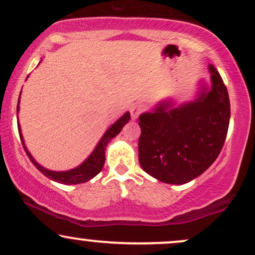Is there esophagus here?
I'll return each instance as SVG.
<instances>
[{
  "mask_svg": "<svg viewBox=\"0 0 255 255\" xmlns=\"http://www.w3.org/2000/svg\"><path fill=\"white\" fill-rule=\"evenodd\" d=\"M145 110V107L142 104H134L130 107V115H131V119L135 120L137 116L140 115L141 113H144Z\"/></svg>",
  "mask_w": 255,
  "mask_h": 255,
  "instance_id": "34e87169",
  "label": "esophagus"
}]
</instances>
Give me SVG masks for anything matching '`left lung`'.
<instances>
[{
  "label": "left lung",
  "mask_w": 255,
  "mask_h": 255,
  "mask_svg": "<svg viewBox=\"0 0 255 255\" xmlns=\"http://www.w3.org/2000/svg\"><path fill=\"white\" fill-rule=\"evenodd\" d=\"M211 87L201 85L194 101L174 108L172 101L158 103L139 116V163L164 183L194 180L217 159L230 121L228 90L217 69L209 64Z\"/></svg>",
  "instance_id": "1"
}]
</instances>
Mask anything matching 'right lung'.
<instances>
[{
  "instance_id": "obj_1",
  "label": "right lung",
  "mask_w": 255,
  "mask_h": 255,
  "mask_svg": "<svg viewBox=\"0 0 255 255\" xmlns=\"http://www.w3.org/2000/svg\"><path fill=\"white\" fill-rule=\"evenodd\" d=\"M21 95V93H20ZM20 96H19V102H17V107H16V115L19 113L20 107ZM130 120V114L125 113L124 115L120 118L115 124H113L108 128L107 131L104 133V135L101 137L99 142L97 144V146L95 147V150L92 151V153L90 154L86 159L81 163L80 165L77 166V168L71 169V170H67V171H52L49 170V169L44 168L40 164L34 160V158L31 156V153L28 152L27 147L25 146V141H24V137H22L21 134V128H20V125H17V129H19V134H20V140H21L22 146H24L26 154H27L28 158L33 165L42 172L43 175H45L46 177H49L52 181H56V182L63 183V184H78V183H84L90 181L91 178H93L96 175H98L99 172L102 171L104 166V162H105V148H107L108 144L110 142L111 139H114L120 131L122 130V128L125 127V125H127Z\"/></svg>"
}]
</instances>
